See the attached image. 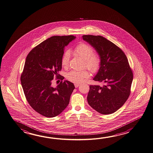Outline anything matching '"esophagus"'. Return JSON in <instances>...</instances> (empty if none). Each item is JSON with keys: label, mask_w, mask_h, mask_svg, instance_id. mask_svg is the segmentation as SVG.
<instances>
[{"label": "esophagus", "mask_w": 153, "mask_h": 153, "mask_svg": "<svg viewBox=\"0 0 153 153\" xmlns=\"http://www.w3.org/2000/svg\"><path fill=\"white\" fill-rule=\"evenodd\" d=\"M80 85L79 84H74V86H75V87L76 88L79 87Z\"/></svg>", "instance_id": "obj_1"}]
</instances>
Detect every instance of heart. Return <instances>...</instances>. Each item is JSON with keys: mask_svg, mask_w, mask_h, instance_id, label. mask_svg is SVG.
I'll use <instances>...</instances> for the list:
<instances>
[{"mask_svg": "<svg viewBox=\"0 0 153 153\" xmlns=\"http://www.w3.org/2000/svg\"><path fill=\"white\" fill-rule=\"evenodd\" d=\"M74 53L84 59V67L92 73H97L101 68V57L97 53H94L93 48L85 42L79 44L74 49ZM71 53L69 51H65L61 58V65L63 68L68 67ZM89 73L86 70L82 71H71L68 72L66 78L71 82L75 84H80L85 79L89 77Z\"/></svg>", "mask_w": 153, "mask_h": 153, "instance_id": "heart-1", "label": "heart"}]
</instances>
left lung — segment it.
<instances>
[{"label": "left lung", "instance_id": "1", "mask_svg": "<svg viewBox=\"0 0 153 153\" xmlns=\"http://www.w3.org/2000/svg\"><path fill=\"white\" fill-rule=\"evenodd\" d=\"M82 38L94 48L101 57V68L93 79L104 84L90 86L88 103L101 114H112L130 96L132 69L125 53L113 42L100 36L84 35Z\"/></svg>", "mask_w": 153, "mask_h": 153}]
</instances>
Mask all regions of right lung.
<instances>
[{"label": "right lung", "mask_w": 153, "mask_h": 153, "mask_svg": "<svg viewBox=\"0 0 153 153\" xmlns=\"http://www.w3.org/2000/svg\"><path fill=\"white\" fill-rule=\"evenodd\" d=\"M73 36H53L36 46L26 57L21 82L26 100L37 113L48 117L61 114L69 103L75 88L59 75L64 48L75 38ZM62 81L57 88L51 86L53 78Z\"/></svg>", "instance_id": "obj_1"}]
</instances>
